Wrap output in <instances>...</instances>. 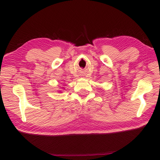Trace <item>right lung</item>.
Here are the masks:
<instances>
[{
    "label": "right lung",
    "instance_id": "add662e5",
    "mask_svg": "<svg viewBox=\"0 0 160 160\" xmlns=\"http://www.w3.org/2000/svg\"><path fill=\"white\" fill-rule=\"evenodd\" d=\"M62 88H63L62 87ZM61 89H62V88H61ZM58 92H60V93H62V91H58Z\"/></svg>",
    "mask_w": 160,
    "mask_h": 160
}]
</instances>
